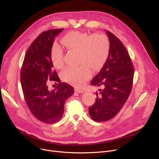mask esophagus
Instances as JSON below:
<instances>
[{
    "label": "esophagus",
    "instance_id": "1",
    "mask_svg": "<svg viewBox=\"0 0 159 159\" xmlns=\"http://www.w3.org/2000/svg\"><path fill=\"white\" fill-rule=\"evenodd\" d=\"M75 92H77V93H82L84 92V90L79 89V88H75Z\"/></svg>",
    "mask_w": 159,
    "mask_h": 159
}]
</instances>
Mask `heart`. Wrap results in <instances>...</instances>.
<instances>
[{"label": "heart", "instance_id": "heart-1", "mask_svg": "<svg viewBox=\"0 0 159 159\" xmlns=\"http://www.w3.org/2000/svg\"><path fill=\"white\" fill-rule=\"evenodd\" d=\"M62 43L69 49L78 52L76 67H67L61 73L62 79L71 84L80 87L90 78L91 73L88 66L94 70L101 69L107 61L110 51L109 38L104 33L89 35L86 32L71 31L63 37ZM50 58L56 68L64 65V51L58 44H54L50 52Z\"/></svg>", "mask_w": 159, "mask_h": 159}]
</instances>
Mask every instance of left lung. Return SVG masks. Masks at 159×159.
<instances>
[{
  "mask_svg": "<svg viewBox=\"0 0 159 159\" xmlns=\"http://www.w3.org/2000/svg\"><path fill=\"white\" fill-rule=\"evenodd\" d=\"M110 42L107 61L91 82L102 86L94 104L89 107V114L94 121L105 122L117 114L129 96L134 76V67L126 48L112 33L106 30Z\"/></svg>",
  "mask_w": 159,
  "mask_h": 159,
  "instance_id": "8db88e82",
  "label": "left lung"
}]
</instances>
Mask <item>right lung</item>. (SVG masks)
<instances>
[{
  "label": "right lung",
  "mask_w": 159,
  "mask_h": 159,
  "mask_svg": "<svg viewBox=\"0 0 159 159\" xmlns=\"http://www.w3.org/2000/svg\"><path fill=\"white\" fill-rule=\"evenodd\" d=\"M62 30H49L40 34L29 47L20 70L25 101L35 117L46 124L57 123L62 119L65 102L74 93L71 86L61 82L50 58L54 39ZM49 80L59 82L52 91L47 88Z\"/></svg>",
  "instance_id": "1"
}]
</instances>
